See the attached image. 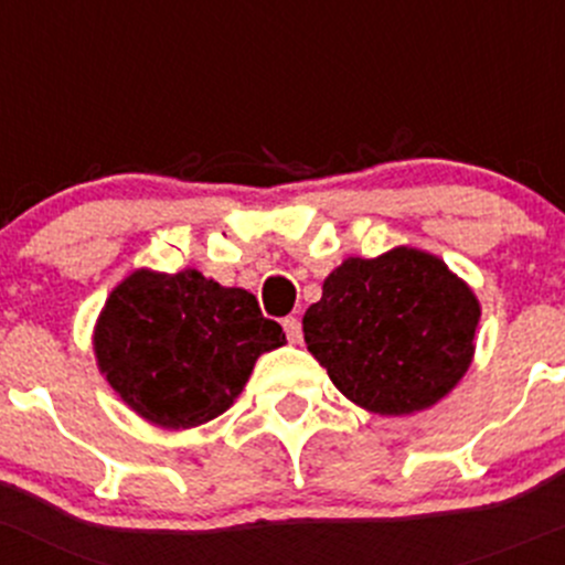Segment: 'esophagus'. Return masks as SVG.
<instances>
[{
  "mask_svg": "<svg viewBox=\"0 0 565 565\" xmlns=\"http://www.w3.org/2000/svg\"><path fill=\"white\" fill-rule=\"evenodd\" d=\"M284 332H287L289 343H300L302 341V324L298 317H287L284 319Z\"/></svg>",
  "mask_w": 565,
  "mask_h": 565,
  "instance_id": "esophagus-1",
  "label": "esophagus"
}]
</instances>
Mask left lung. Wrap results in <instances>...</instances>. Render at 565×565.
Listing matches in <instances>:
<instances>
[{
  "label": "left lung",
  "mask_w": 565,
  "mask_h": 565,
  "mask_svg": "<svg viewBox=\"0 0 565 565\" xmlns=\"http://www.w3.org/2000/svg\"><path fill=\"white\" fill-rule=\"evenodd\" d=\"M479 313L477 295L444 259L397 246L376 259H343L302 317V335L349 401L401 417L460 382Z\"/></svg>",
  "instance_id": "8db88e82"
}]
</instances>
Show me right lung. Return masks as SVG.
<instances>
[{
    "label": "right lung",
    "instance_id": "obj_1",
    "mask_svg": "<svg viewBox=\"0 0 565 565\" xmlns=\"http://www.w3.org/2000/svg\"><path fill=\"white\" fill-rule=\"evenodd\" d=\"M287 343L252 292L200 270H135L94 328L108 384L148 423L186 430L218 417L246 387L259 354Z\"/></svg>",
    "mask_w": 565,
    "mask_h": 565
}]
</instances>
